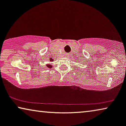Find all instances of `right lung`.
<instances>
[{"label": "right lung", "instance_id": "obj_1", "mask_svg": "<svg viewBox=\"0 0 126 126\" xmlns=\"http://www.w3.org/2000/svg\"><path fill=\"white\" fill-rule=\"evenodd\" d=\"M50 61H52V60H50ZM47 66L48 67V68H51V65H47Z\"/></svg>", "mask_w": 126, "mask_h": 126}]
</instances>
